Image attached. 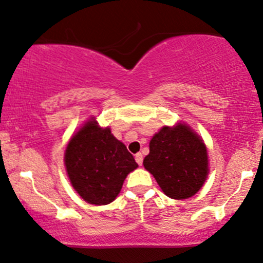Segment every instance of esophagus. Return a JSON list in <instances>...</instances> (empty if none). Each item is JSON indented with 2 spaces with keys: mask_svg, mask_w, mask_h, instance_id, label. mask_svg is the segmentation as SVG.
Instances as JSON below:
<instances>
[{
  "mask_svg": "<svg viewBox=\"0 0 263 263\" xmlns=\"http://www.w3.org/2000/svg\"><path fill=\"white\" fill-rule=\"evenodd\" d=\"M135 159H136V162L141 166L143 164V155L141 154V153H137V154L135 155Z\"/></svg>",
  "mask_w": 263,
  "mask_h": 263,
  "instance_id": "esophagus-1",
  "label": "esophagus"
}]
</instances>
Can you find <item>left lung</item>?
<instances>
[{
	"mask_svg": "<svg viewBox=\"0 0 263 263\" xmlns=\"http://www.w3.org/2000/svg\"><path fill=\"white\" fill-rule=\"evenodd\" d=\"M143 165L172 199L193 197L208 176V152L204 142L188 126L162 127L149 143Z\"/></svg>",
	"mask_w": 263,
	"mask_h": 263,
	"instance_id": "left-lung-1",
	"label": "left lung"
}]
</instances>
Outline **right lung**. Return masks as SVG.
I'll return each instance as SVG.
<instances>
[{"label":"right lung","instance_id":"right-lung-1","mask_svg":"<svg viewBox=\"0 0 263 263\" xmlns=\"http://www.w3.org/2000/svg\"><path fill=\"white\" fill-rule=\"evenodd\" d=\"M64 162L72 187L89 204L107 205L118 197L126 176L138 167L125 144L89 120L69 142Z\"/></svg>","mask_w":263,"mask_h":263}]
</instances>
